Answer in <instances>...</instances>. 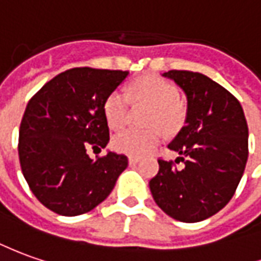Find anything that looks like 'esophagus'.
Wrapping results in <instances>:
<instances>
[{
  "label": "esophagus",
  "instance_id": "34e87169",
  "mask_svg": "<svg viewBox=\"0 0 261 261\" xmlns=\"http://www.w3.org/2000/svg\"><path fill=\"white\" fill-rule=\"evenodd\" d=\"M138 161H140V159H138V157H130V159H128V163H130V166H136Z\"/></svg>",
  "mask_w": 261,
  "mask_h": 261
}]
</instances>
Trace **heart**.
Listing matches in <instances>:
<instances>
[{
	"label": "heart",
	"instance_id": "1",
	"mask_svg": "<svg viewBox=\"0 0 261 261\" xmlns=\"http://www.w3.org/2000/svg\"><path fill=\"white\" fill-rule=\"evenodd\" d=\"M132 100L151 108L147 125L150 130H124L113 138V147L127 155H144L153 151L160 143V130L175 134L186 120V108L180 102V93L174 84L159 75H144L134 81L130 88ZM104 113L110 127L123 128L130 121L131 100L125 93L113 91L104 102Z\"/></svg>",
	"mask_w": 261,
	"mask_h": 261
}]
</instances>
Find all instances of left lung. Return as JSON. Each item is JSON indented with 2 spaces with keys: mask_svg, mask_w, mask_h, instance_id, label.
I'll return each mask as SVG.
<instances>
[{
  "mask_svg": "<svg viewBox=\"0 0 261 261\" xmlns=\"http://www.w3.org/2000/svg\"><path fill=\"white\" fill-rule=\"evenodd\" d=\"M163 75L187 97L186 125L168 144L184 166L177 168L171 160L159 159L150 190L170 217L197 223L234 196L249 157L247 121L234 95L204 74L171 70Z\"/></svg>",
  "mask_w": 261,
  "mask_h": 261,
  "instance_id": "8db88e82",
  "label": "left lung"
}]
</instances>
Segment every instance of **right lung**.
<instances>
[{"mask_svg":"<svg viewBox=\"0 0 261 261\" xmlns=\"http://www.w3.org/2000/svg\"><path fill=\"white\" fill-rule=\"evenodd\" d=\"M128 71L71 68L49 80L28 101L21 120L18 155L33 194L51 212L79 216L108 197L128 166L108 151L91 160L90 148L110 140L104 102Z\"/></svg>","mask_w":261,"mask_h":261,"instance_id":"obj_1","label":"right lung"}]
</instances>
